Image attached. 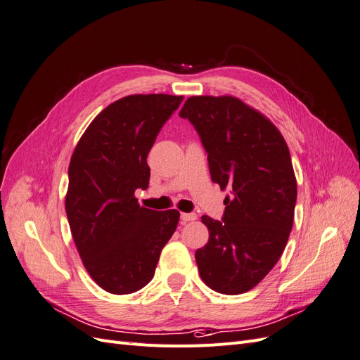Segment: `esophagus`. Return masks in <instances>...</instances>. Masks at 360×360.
<instances>
[{
	"mask_svg": "<svg viewBox=\"0 0 360 360\" xmlns=\"http://www.w3.org/2000/svg\"><path fill=\"white\" fill-rule=\"evenodd\" d=\"M197 218V215L195 214H185V212H182L181 214V221L182 223H188V221H194V219Z\"/></svg>",
	"mask_w": 360,
	"mask_h": 360,
	"instance_id": "34e87169",
	"label": "esophagus"
}]
</instances>
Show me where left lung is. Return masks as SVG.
Returning a JSON list of instances; mask_svg holds the SVG:
<instances>
[{
    "mask_svg": "<svg viewBox=\"0 0 360 360\" xmlns=\"http://www.w3.org/2000/svg\"><path fill=\"white\" fill-rule=\"evenodd\" d=\"M179 117L199 133L212 182L231 191L223 221L202 217L210 239L195 251L200 278L218 293H245L280 260L293 227L297 184L288 146L263 113L231 96L190 97Z\"/></svg>",
    "mask_w": 360,
    "mask_h": 360,
    "instance_id": "obj_1",
    "label": "left lung"
}]
</instances>
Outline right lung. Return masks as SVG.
<instances>
[{
	"instance_id": "1",
	"label": "right lung",
	"mask_w": 360,
	"mask_h": 360,
	"mask_svg": "<svg viewBox=\"0 0 360 360\" xmlns=\"http://www.w3.org/2000/svg\"><path fill=\"white\" fill-rule=\"evenodd\" d=\"M182 100L134 94L113 101L92 120L73 150L68 224L85 269L109 293H134L153 280L161 250L176 230V210H146L134 191L148 187V153Z\"/></svg>"
}]
</instances>
